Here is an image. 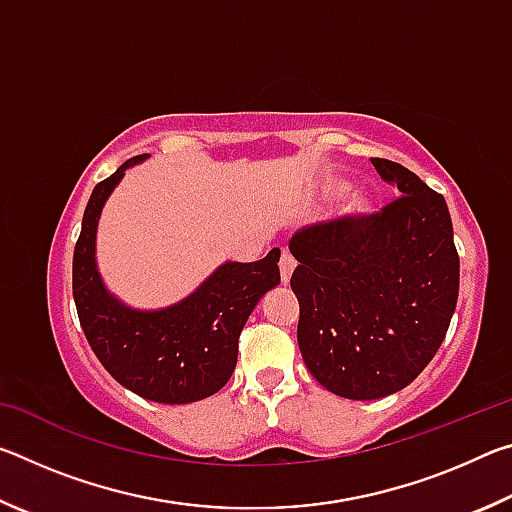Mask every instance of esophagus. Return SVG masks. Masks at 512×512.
Masks as SVG:
<instances>
[{"label": "esophagus", "mask_w": 512, "mask_h": 512, "mask_svg": "<svg viewBox=\"0 0 512 512\" xmlns=\"http://www.w3.org/2000/svg\"><path fill=\"white\" fill-rule=\"evenodd\" d=\"M293 268H296V259H293V255L289 253V250H284L282 257H280V277H282L284 284L291 280Z\"/></svg>", "instance_id": "obj_1"}]
</instances>
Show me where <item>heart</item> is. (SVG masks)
<instances>
[{"mask_svg": "<svg viewBox=\"0 0 512 512\" xmlns=\"http://www.w3.org/2000/svg\"><path fill=\"white\" fill-rule=\"evenodd\" d=\"M341 189H343L341 183L334 185V192H341ZM368 210H370V203H368V198H363V196H354L352 201H350V205H348V212L354 214V216L366 214Z\"/></svg>", "mask_w": 512, "mask_h": 512, "instance_id": "b5f03b06", "label": "heart"}]
</instances>
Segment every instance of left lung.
Returning a JSON list of instances; mask_svg holds the SVG:
<instances>
[{"mask_svg": "<svg viewBox=\"0 0 512 512\" xmlns=\"http://www.w3.org/2000/svg\"><path fill=\"white\" fill-rule=\"evenodd\" d=\"M400 198L381 212L314 223L291 237L298 345L329 393L379 400L411 384L443 343L458 300L445 198L402 164L370 158Z\"/></svg>", "mask_w": 512, "mask_h": 512, "instance_id": "1", "label": "left lung"}]
</instances>
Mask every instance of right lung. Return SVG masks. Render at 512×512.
I'll list each match as a JSON object with an SVG mask.
<instances>
[{
	"label": "right lung",
	"instance_id": "obj_1",
	"mask_svg": "<svg viewBox=\"0 0 512 512\" xmlns=\"http://www.w3.org/2000/svg\"><path fill=\"white\" fill-rule=\"evenodd\" d=\"M144 160L135 155L94 187L74 248V302L90 348L121 386L151 402L189 404L221 391L235 372L241 329L259 298L280 284V248L259 262L221 264L171 307L124 305L99 275L97 225L124 171Z\"/></svg>",
	"mask_w": 512,
	"mask_h": 512
}]
</instances>
